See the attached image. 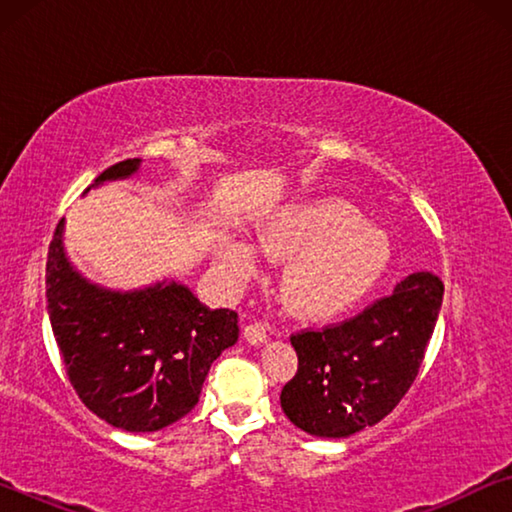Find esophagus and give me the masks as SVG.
<instances>
[{
    "instance_id": "obj_1",
    "label": "esophagus",
    "mask_w": 512,
    "mask_h": 512,
    "mask_svg": "<svg viewBox=\"0 0 512 512\" xmlns=\"http://www.w3.org/2000/svg\"><path fill=\"white\" fill-rule=\"evenodd\" d=\"M244 339L250 345H262L268 339V327L264 323H250L244 327Z\"/></svg>"
}]
</instances>
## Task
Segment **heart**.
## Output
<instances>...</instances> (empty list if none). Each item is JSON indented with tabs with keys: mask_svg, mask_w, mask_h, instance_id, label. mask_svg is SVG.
Wrapping results in <instances>:
<instances>
[{
	"mask_svg": "<svg viewBox=\"0 0 512 512\" xmlns=\"http://www.w3.org/2000/svg\"><path fill=\"white\" fill-rule=\"evenodd\" d=\"M257 239L268 257H293L282 293L305 316H332L352 307L391 262L386 232L343 201L284 207L262 225ZM228 262L235 271H248L253 257L248 248H237Z\"/></svg>",
	"mask_w": 512,
	"mask_h": 512,
	"instance_id": "heart-1",
	"label": "heart"
}]
</instances>
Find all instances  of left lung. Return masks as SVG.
Instances as JSON below:
<instances>
[{"label": "left lung", "mask_w": 512, "mask_h": 512, "mask_svg": "<svg viewBox=\"0 0 512 512\" xmlns=\"http://www.w3.org/2000/svg\"><path fill=\"white\" fill-rule=\"evenodd\" d=\"M443 291L433 273H411L359 316L293 334L298 372L280 395L287 418L320 438H348L384 420L418 377Z\"/></svg>", "instance_id": "1"}]
</instances>
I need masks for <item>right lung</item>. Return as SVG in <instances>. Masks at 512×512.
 I'll list each match as a JSON object with an SVG mask.
<instances>
[{"instance_id":"add662e5","label":"right lung","mask_w":512,"mask_h":512,"mask_svg":"<svg viewBox=\"0 0 512 512\" xmlns=\"http://www.w3.org/2000/svg\"><path fill=\"white\" fill-rule=\"evenodd\" d=\"M140 164H112L92 187L131 178ZM63 230L65 219L49 244L47 311L76 395L101 420L133 433L185 418L212 363L237 343V314L205 307L176 280L133 291L99 287L69 264Z\"/></svg>"}]
</instances>
